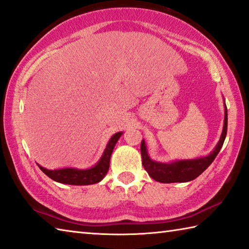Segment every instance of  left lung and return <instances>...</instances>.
I'll use <instances>...</instances> for the list:
<instances>
[{
    "label": "left lung",
    "mask_w": 249,
    "mask_h": 249,
    "mask_svg": "<svg viewBox=\"0 0 249 249\" xmlns=\"http://www.w3.org/2000/svg\"><path fill=\"white\" fill-rule=\"evenodd\" d=\"M228 132V111L225 107V116H224V126L223 132L221 135V139L219 143L212 153L206 158H200L196 160H185V161H176L173 163L165 164L160 162L152 161L149 158L146 149V144L142 140L140 144V150H142V165L144 170L151 178L160 183H178V182H189V180L195 179L198 178L208 166H209L215 157L218 156L221 148L223 146L224 139L227 137Z\"/></svg>",
    "instance_id": "left-lung-1"
}]
</instances>
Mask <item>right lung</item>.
I'll use <instances>...</instances> for the list:
<instances>
[{
	"mask_svg": "<svg viewBox=\"0 0 249 249\" xmlns=\"http://www.w3.org/2000/svg\"><path fill=\"white\" fill-rule=\"evenodd\" d=\"M122 133H116L113 135L110 139L109 143L103 153L100 161L98 162L97 165L88 170H76V169H62V170H47L39 165L44 174L49 176L50 178L55 180L58 183L70 184V185H91L99 183L105 178L107 172L109 171L111 155L114 149L115 143L121 137Z\"/></svg>",
	"mask_w": 249,
	"mask_h": 249,
	"instance_id": "obj_1",
	"label": "right lung"
}]
</instances>
